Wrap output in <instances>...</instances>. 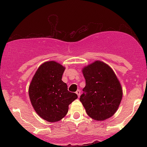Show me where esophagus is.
<instances>
[{"label": "esophagus", "mask_w": 147, "mask_h": 147, "mask_svg": "<svg viewBox=\"0 0 147 147\" xmlns=\"http://www.w3.org/2000/svg\"><path fill=\"white\" fill-rule=\"evenodd\" d=\"M76 94H77L78 97H79V96H80V95H81V90H77V91H76Z\"/></svg>", "instance_id": "1"}]
</instances>
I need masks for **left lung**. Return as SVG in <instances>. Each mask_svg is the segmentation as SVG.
I'll list each match as a JSON object with an SVG mask.
<instances>
[{"mask_svg":"<svg viewBox=\"0 0 147 147\" xmlns=\"http://www.w3.org/2000/svg\"><path fill=\"white\" fill-rule=\"evenodd\" d=\"M82 71L86 86L79 100L87 114L99 121L111 117L122 98V87L113 70L107 64L96 61Z\"/></svg>","mask_w":147,"mask_h":147,"instance_id":"8db88e82","label":"left lung"}]
</instances>
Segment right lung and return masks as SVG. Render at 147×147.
Returning a JSON list of instances; mask_svg holds the SVG:
<instances>
[{"mask_svg":"<svg viewBox=\"0 0 147 147\" xmlns=\"http://www.w3.org/2000/svg\"><path fill=\"white\" fill-rule=\"evenodd\" d=\"M65 68L57 62L48 61L39 66L29 87L32 105L36 113L45 120L58 122L66 115L68 106L77 98L68 90L61 80Z\"/></svg>","mask_w":147,"mask_h":147,"instance_id":"1","label":"right lung"}]
</instances>
